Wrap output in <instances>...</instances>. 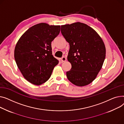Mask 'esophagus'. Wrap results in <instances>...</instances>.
<instances>
[{"mask_svg":"<svg viewBox=\"0 0 124 124\" xmlns=\"http://www.w3.org/2000/svg\"><path fill=\"white\" fill-rule=\"evenodd\" d=\"M67 60V58L65 57V56H62V58H61V61L62 62H65Z\"/></svg>","mask_w":124,"mask_h":124,"instance_id":"obj_1","label":"esophagus"}]
</instances>
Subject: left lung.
Returning a JSON list of instances; mask_svg holds the SVG:
<instances>
[{
  "label": "left lung",
  "mask_w": 124,
  "mask_h": 124,
  "mask_svg": "<svg viewBox=\"0 0 124 124\" xmlns=\"http://www.w3.org/2000/svg\"><path fill=\"white\" fill-rule=\"evenodd\" d=\"M61 33L69 43L68 60L71 64L67 77L79 86L91 83L101 70L106 57L103 40L94 30L76 23L61 26Z\"/></svg>",
  "instance_id": "obj_1"
}]
</instances>
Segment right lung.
<instances>
[{"mask_svg":"<svg viewBox=\"0 0 124 124\" xmlns=\"http://www.w3.org/2000/svg\"><path fill=\"white\" fill-rule=\"evenodd\" d=\"M60 30V25L41 23L29 28L19 39L14 49V59L29 82L35 85L45 83L59 63L53 55L51 43Z\"/></svg>","mask_w":124,"mask_h":124,"instance_id":"right-lung-1","label":"right lung"}]
</instances>
